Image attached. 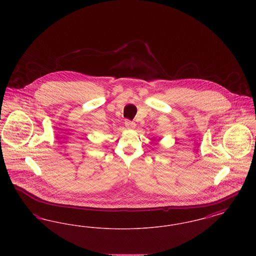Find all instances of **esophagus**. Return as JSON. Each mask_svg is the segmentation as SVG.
I'll list each match as a JSON object with an SVG mask.
<instances>
[{"label":"esophagus","instance_id":"1","mask_svg":"<svg viewBox=\"0 0 256 256\" xmlns=\"http://www.w3.org/2000/svg\"><path fill=\"white\" fill-rule=\"evenodd\" d=\"M124 126H126V128H130V130L135 128V122L130 121V120H126L124 121Z\"/></svg>","mask_w":256,"mask_h":256}]
</instances>
